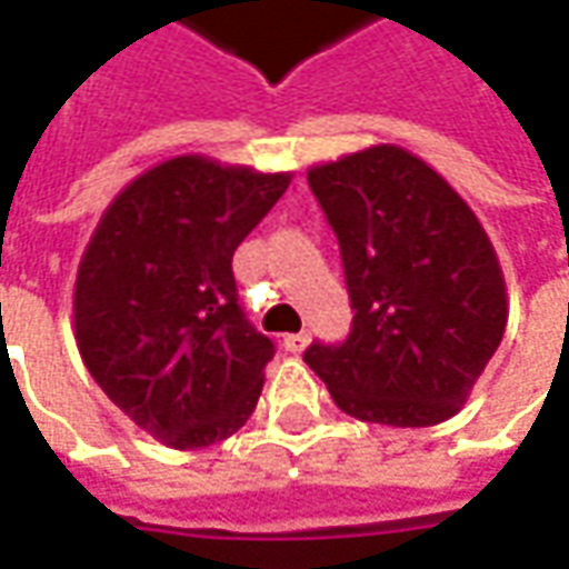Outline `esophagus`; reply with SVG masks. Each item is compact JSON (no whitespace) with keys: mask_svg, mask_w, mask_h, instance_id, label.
I'll return each mask as SVG.
<instances>
[{"mask_svg":"<svg viewBox=\"0 0 569 569\" xmlns=\"http://www.w3.org/2000/svg\"><path fill=\"white\" fill-rule=\"evenodd\" d=\"M310 345V335L307 331H293V335H284V350L288 353H303Z\"/></svg>","mask_w":569,"mask_h":569,"instance_id":"34e87169","label":"esophagus"}]
</instances>
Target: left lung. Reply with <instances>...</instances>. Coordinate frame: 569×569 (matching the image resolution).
<instances>
[{"label":"left lung","instance_id":"left-lung-1","mask_svg":"<svg viewBox=\"0 0 569 569\" xmlns=\"http://www.w3.org/2000/svg\"><path fill=\"white\" fill-rule=\"evenodd\" d=\"M341 243L353 329L303 360L347 417L398 429L463 410L505 338L498 253L429 162L376 143L307 171Z\"/></svg>","mask_w":569,"mask_h":569}]
</instances>
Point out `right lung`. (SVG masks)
<instances>
[{
	"label": "right lung",
	"mask_w": 569,
	"mask_h": 569,
	"mask_svg": "<svg viewBox=\"0 0 569 569\" xmlns=\"http://www.w3.org/2000/svg\"><path fill=\"white\" fill-rule=\"evenodd\" d=\"M291 174L171 156L118 190L80 257L83 366L137 429L174 451L224 441L257 410L276 347L240 312L231 257Z\"/></svg>",
	"instance_id": "add662e5"
}]
</instances>
